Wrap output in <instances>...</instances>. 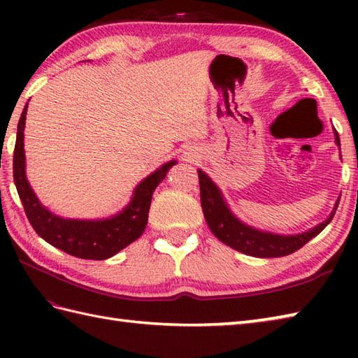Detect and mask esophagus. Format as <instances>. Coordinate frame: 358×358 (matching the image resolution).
<instances>
[{
  "mask_svg": "<svg viewBox=\"0 0 358 358\" xmlns=\"http://www.w3.org/2000/svg\"><path fill=\"white\" fill-rule=\"evenodd\" d=\"M183 155H185V158L189 162V159H194V158L199 157V150H196V148H194V146H189V148L183 152Z\"/></svg>",
  "mask_w": 358,
  "mask_h": 358,
  "instance_id": "1",
  "label": "esophagus"
}]
</instances>
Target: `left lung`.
I'll return each mask as SVG.
<instances>
[{
    "label": "left lung",
    "instance_id": "obj_1",
    "mask_svg": "<svg viewBox=\"0 0 358 358\" xmlns=\"http://www.w3.org/2000/svg\"><path fill=\"white\" fill-rule=\"evenodd\" d=\"M336 135V143L340 146L338 132L334 131ZM200 180V199L204 218L209 229L215 237L231 246L232 249L238 250L250 257L258 258H272V257H285L295 252L300 248L306 245L309 240L317 237L326 226L331 223L334 214L338 208V200L336 208L331 212V215L324 220L323 223L317 224L313 229L296 235H280L272 232L258 231L255 227H250L232 214V210L227 206L223 194L218 186L212 181L206 173L199 169Z\"/></svg>",
    "mask_w": 358,
    "mask_h": 358
}]
</instances>
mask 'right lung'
Returning <instances> with one entry per match:
<instances>
[{"label":"right lung","instance_id":"1","mask_svg":"<svg viewBox=\"0 0 358 358\" xmlns=\"http://www.w3.org/2000/svg\"><path fill=\"white\" fill-rule=\"evenodd\" d=\"M26 113L27 104L22 109L18 121L17 143L13 150V181L22 208L35 232L49 245L62 249L69 255L85 258V260H106L138 238L148 224L152 194L177 162L172 159L148 175L135 187L131 203L117 215L103 220L58 217L43 206L26 178Z\"/></svg>","mask_w":358,"mask_h":358}]
</instances>
